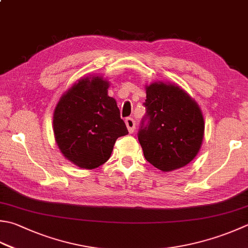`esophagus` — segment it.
Instances as JSON below:
<instances>
[{"instance_id": "esophagus-1", "label": "esophagus", "mask_w": 248, "mask_h": 248, "mask_svg": "<svg viewBox=\"0 0 248 248\" xmlns=\"http://www.w3.org/2000/svg\"><path fill=\"white\" fill-rule=\"evenodd\" d=\"M125 125H127L129 133H133V131L135 129V121H134V119L131 118V117H128L127 119H125Z\"/></svg>"}]
</instances>
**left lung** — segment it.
Returning a JSON list of instances; mask_svg holds the SVG:
<instances>
[{
    "label": "left lung",
    "instance_id": "left-lung-1",
    "mask_svg": "<svg viewBox=\"0 0 248 248\" xmlns=\"http://www.w3.org/2000/svg\"><path fill=\"white\" fill-rule=\"evenodd\" d=\"M146 115L139 131L144 157L163 172L192 161L204 137V119L197 102L181 87L156 81L146 86Z\"/></svg>",
    "mask_w": 248,
    "mask_h": 248
}]
</instances>
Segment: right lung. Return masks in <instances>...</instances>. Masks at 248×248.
<instances>
[{
    "instance_id": "obj_1",
    "label": "right lung",
    "mask_w": 248,
    "mask_h": 248,
    "mask_svg": "<svg viewBox=\"0 0 248 248\" xmlns=\"http://www.w3.org/2000/svg\"><path fill=\"white\" fill-rule=\"evenodd\" d=\"M109 82L87 76L63 94L53 113V133L60 152L81 169L105 163L116 140L128 134L116 100L108 96Z\"/></svg>"
}]
</instances>
